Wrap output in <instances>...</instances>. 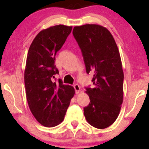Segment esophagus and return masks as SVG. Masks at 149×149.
Segmentation results:
<instances>
[{
    "mask_svg": "<svg viewBox=\"0 0 149 149\" xmlns=\"http://www.w3.org/2000/svg\"><path fill=\"white\" fill-rule=\"evenodd\" d=\"M74 88L75 89V91H76V93H79V91H80L81 87L78 84H74Z\"/></svg>",
    "mask_w": 149,
    "mask_h": 149,
    "instance_id": "1",
    "label": "esophagus"
}]
</instances>
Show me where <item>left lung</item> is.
<instances>
[{
	"instance_id": "1",
	"label": "left lung",
	"mask_w": 149,
	"mask_h": 149,
	"mask_svg": "<svg viewBox=\"0 0 149 149\" xmlns=\"http://www.w3.org/2000/svg\"><path fill=\"white\" fill-rule=\"evenodd\" d=\"M72 34L87 73H93V87H85L90 99L84 108L85 119L93 127L104 129L117 119L123 103L124 76L119 49L111 32L102 26H75Z\"/></svg>"
}]
</instances>
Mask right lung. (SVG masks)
<instances>
[{
  "label": "right lung",
  "mask_w": 149,
  "mask_h": 149,
  "mask_svg": "<svg viewBox=\"0 0 149 149\" xmlns=\"http://www.w3.org/2000/svg\"><path fill=\"white\" fill-rule=\"evenodd\" d=\"M57 25L42 30L30 45L24 72L26 98L30 110L42 125L52 127L62 123L75 91L72 86L53 79L59 71L55 56L72 30Z\"/></svg>",
  "instance_id": "right-lung-1"
}]
</instances>
